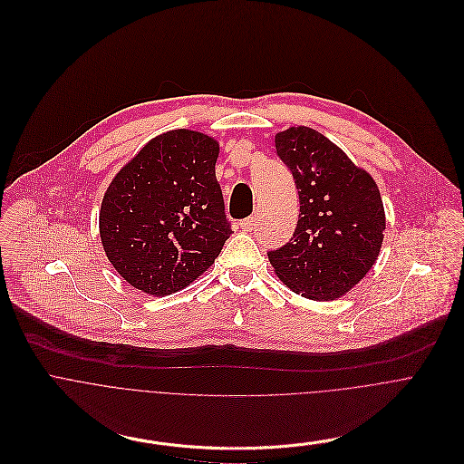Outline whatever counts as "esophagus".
I'll list each match as a JSON object with an SVG mask.
<instances>
[{
  "mask_svg": "<svg viewBox=\"0 0 464 464\" xmlns=\"http://www.w3.org/2000/svg\"><path fill=\"white\" fill-rule=\"evenodd\" d=\"M256 218H246V219H243L241 223H239V227L245 230V232H252L254 228H256Z\"/></svg>",
  "mask_w": 464,
  "mask_h": 464,
  "instance_id": "obj_1",
  "label": "esophagus"
}]
</instances>
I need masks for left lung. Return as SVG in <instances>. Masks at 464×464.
<instances>
[{
	"mask_svg": "<svg viewBox=\"0 0 464 464\" xmlns=\"http://www.w3.org/2000/svg\"><path fill=\"white\" fill-rule=\"evenodd\" d=\"M277 157L293 171L300 218L287 245L268 252L277 277L309 300L349 293L379 257L386 214L375 179L313 128L276 133Z\"/></svg>",
	"mask_w": 464,
	"mask_h": 464,
	"instance_id": "1",
	"label": "left lung"
}]
</instances>
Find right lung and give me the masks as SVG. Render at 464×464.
I'll return each instance as SVG.
<instances>
[{
    "label": "right lung",
    "instance_id": "obj_1",
    "mask_svg": "<svg viewBox=\"0 0 464 464\" xmlns=\"http://www.w3.org/2000/svg\"><path fill=\"white\" fill-rule=\"evenodd\" d=\"M219 144L171 130L151 139L111 180L99 228L104 252L135 289L168 296L196 282L232 228L216 179Z\"/></svg>",
    "mask_w": 464,
    "mask_h": 464
}]
</instances>
